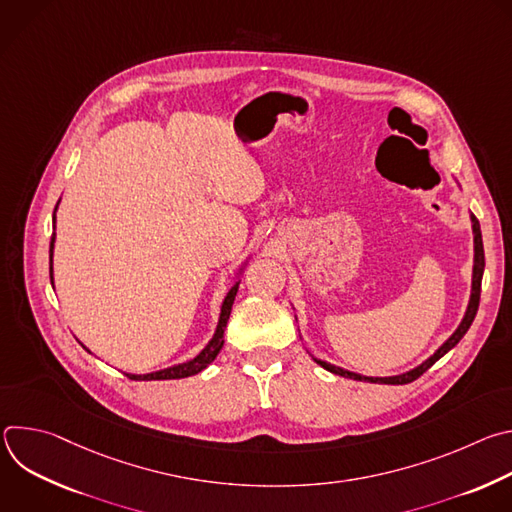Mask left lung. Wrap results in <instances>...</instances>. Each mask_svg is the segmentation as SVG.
I'll list each match as a JSON object with an SVG mask.
<instances>
[{"mask_svg":"<svg viewBox=\"0 0 512 512\" xmlns=\"http://www.w3.org/2000/svg\"><path fill=\"white\" fill-rule=\"evenodd\" d=\"M470 221H472V233H474V269H472V294H470V302H468V310L464 314V320L460 322V326L456 328V332L437 348L425 362H421L419 367H415L413 371H407L403 375H397V377H364V375H358V373H350L346 369H340V367H334V364L326 362V360H318L314 358L320 367H324L326 371L334 373V375H340V377H346V379H354V381H369V383H379V385H407L411 381H415L417 377H421L433 362L440 360L446 352H450L462 338L464 334L468 332V328L472 326L474 318H476V312H478V304H480V285H482V273H484V247H482V233H480V223L478 218L474 214H470Z\"/></svg>","mask_w":512,"mask_h":512,"instance_id":"left-lung-1","label":"left lung"}]
</instances>
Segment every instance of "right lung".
<instances>
[{"instance_id": "add662e5", "label": "right lung", "mask_w": 512, "mask_h": 512, "mask_svg": "<svg viewBox=\"0 0 512 512\" xmlns=\"http://www.w3.org/2000/svg\"><path fill=\"white\" fill-rule=\"evenodd\" d=\"M52 221L56 223V208H54V218H52ZM52 249H54V233H52V241H50V281L54 283V279H52ZM239 283L241 281H235V285L229 289V294L225 296V302L221 306V316H218V324H216L214 336L202 348L200 354H196L188 362L174 364V367H168V369H162V371H156V373H148V375H129V373H125V375L129 379H133V381H170V379H186V377H192V375H198L200 371H204L208 364L216 358V354L221 352V348L225 344V330H227V322H229V316H231V310H233V302H235V296H237Z\"/></svg>"}]
</instances>
